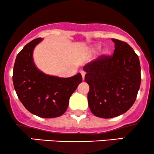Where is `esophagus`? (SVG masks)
Returning <instances> with one entry per match:
<instances>
[{
    "mask_svg": "<svg viewBox=\"0 0 154 154\" xmlns=\"http://www.w3.org/2000/svg\"><path fill=\"white\" fill-rule=\"evenodd\" d=\"M80 73H81V75H82V79H85V71H81Z\"/></svg>",
    "mask_w": 154,
    "mask_h": 154,
    "instance_id": "34e87169",
    "label": "esophagus"
}]
</instances>
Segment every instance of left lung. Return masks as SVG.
I'll list each match as a JSON object with an SVG mask.
<instances>
[{"mask_svg":"<svg viewBox=\"0 0 154 154\" xmlns=\"http://www.w3.org/2000/svg\"><path fill=\"white\" fill-rule=\"evenodd\" d=\"M111 40L115 43L112 56L101 55L83 67L85 81L90 87V109L105 119L121 115L131 108L141 82L137 55L125 42Z\"/></svg>","mask_w":154,"mask_h":154,"instance_id":"8db88e82","label":"left lung"}]
</instances>
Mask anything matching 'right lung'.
Returning a JSON list of instances; mask_svg holds the SVG:
<instances>
[{"label": "right lung", "mask_w": 154, "mask_h": 154, "mask_svg": "<svg viewBox=\"0 0 154 154\" xmlns=\"http://www.w3.org/2000/svg\"><path fill=\"white\" fill-rule=\"evenodd\" d=\"M42 40H32L17 55L13 71L14 87L19 99L32 114L42 118L58 117L66 111L70 96L82 77L78 73L61 78L40 71L33 61L32 53Z\"/></svg>", "instance_id": "obj_1"}]
</instances>
